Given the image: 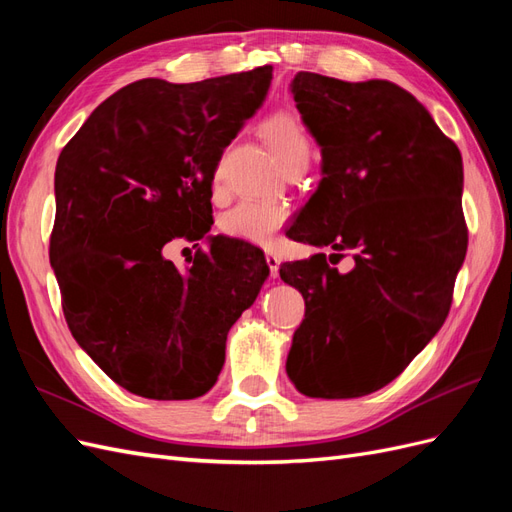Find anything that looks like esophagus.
<instances>
[{
	"label": "esophagus",
	"instance_id": "34e87169",
	"mask_svg": "<svg viewBox=\"0 0 512 512\" xmlns=\"http://www.w3.org/2000/svg\"><path fill=\"white\" fill-rule=\"evenodd\" d=\"M265 260H267V265H269V273H271V277H277V273H280V265H282V260L277 258L273 252H267Z\"/></svg>",
	"mask_w": 512,
	"mask_h": 512
}]
</instances>
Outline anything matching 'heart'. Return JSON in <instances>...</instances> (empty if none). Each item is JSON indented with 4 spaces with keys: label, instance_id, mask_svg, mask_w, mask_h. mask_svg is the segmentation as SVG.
<instances>
[{
    "label": "heart",
    "instance_id": "obj_1",
    "mask_svg": "<svg viewBox=\"0 0 512 512\" xmlns=\"http://www.w3.org/2000/svg\"><path fill=\"white\" fill-rule=\"evenodd\" d=\"M260 134L271 147L273 156L288 170L294 164L309 162L312 156V143L303 123L290 113H275L260 123ZM222 177V168L215 166L213 185L218 188ZM288 211L275 203H247L237 205L224 213L220 228L224 235L250 241L256 245H271L275 232L284 226Z\"/></svg>",
    "mask_w": 512,
    "mask_h": 512
}]
</instances>
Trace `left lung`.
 I'll return each instance as SVG.
<instances>
[{
    "instance_id": "8db88e82",
    "label": "left lung",
    "mask_w": 512,
    "mask_h": 512,
    "mask_svg": "<svg viewBox=\"0 0 512 512\" xmlns=\"http://www.w3.org/2000/svg\"><path fill=\"white\" fill-rule=\"evenodd\" d=\"M292 96L322 153L318 190L288 237L333 254L284 262L305 299L288 378L350 399L393 382L440 331L468 250L457 145L406 89L299 72ZM351 256L339 274L331 264Z\"/></svg>"
}]
</instances>
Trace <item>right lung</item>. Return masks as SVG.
Segmentation results:
<instances>
[{
	"label": "right lung",
	"instance_id": "add662e5",
	"mask_svg": "<svg viewBox=\"0 0 512 512\" xmlns=\"http://www.w3.org/2000/svg\"><path fill=\"white\" fill-rule=\"evenodd\" d=\"M271 70L136 81L59 153L49 256L61 307L79 346L134 395H205L230 327L267 280L265 254L239 239L211 237L185 271L162 247L207 237L215 166L265 102Z\"/></svg>",
	"mask_w": 512,
	"mask_h": 512
}]
</instances>
